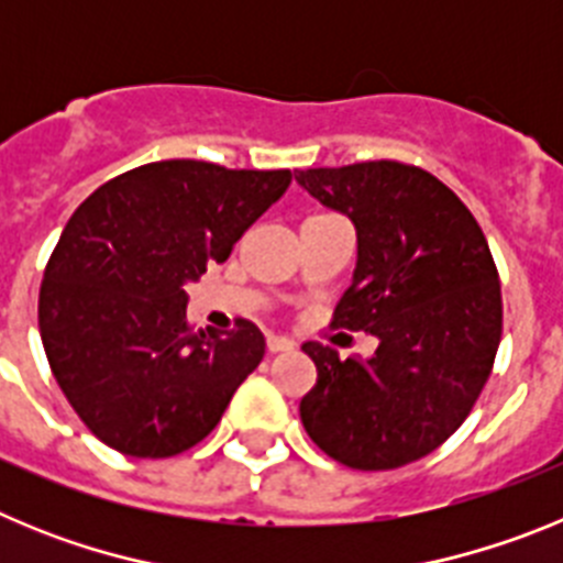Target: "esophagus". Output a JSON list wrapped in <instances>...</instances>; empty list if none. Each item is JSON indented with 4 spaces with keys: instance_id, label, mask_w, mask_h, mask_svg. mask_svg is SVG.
Returning <instances> with one entry per match:
<instances>
[{
    "instance_id": "34e87169",
    "label": "esophagus",
    "mask_w": 563,
    "mask_h": 563,
    "mask_svg": "<svg viewBox=\"0 0 563 563\" xmlns=\"http://www.w3.org/2000/svg\"><path fill=\"white\" fill-rule=\"evenodd\" d=\"M267 350H271V352L292 350V341L287 335H267Z\"/></svg>"
}]
</instances>
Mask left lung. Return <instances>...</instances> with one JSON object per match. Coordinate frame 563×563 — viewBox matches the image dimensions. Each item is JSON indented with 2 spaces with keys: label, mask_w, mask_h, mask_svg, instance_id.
Listing matches in <instances>:
<instances>
[{
  "label": "left lung",
  "mask_w": 563,
  "mask_h": 563,
  "mask_svg": "<svg viewBox=\"0 0 563 563\" xmlns=\"http://www.w3.org/2000/svg\"><path fill=\"white\" fill-rule=\"evenodd\" d=\"M296 180L357 231L355 276L332 327L380 341L366 361L301 346L318 369L301 422L346 467L409 465L460 429L494 369L501 287L487 239L465 202L417 166L369 161Z\"/></svg>",
  "instance_id": "8db88e82"
}]
</instances>
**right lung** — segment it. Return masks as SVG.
<instances>
[{
    "mask_svg": "<svg viewBox=\"0 0 563 563\" xmlns=\"http://www.w3.org/2000/svg\"><path fill=\"white\" fill-rule=\"evenodd\" d=\"M290 180L287 168L146 163L69 217L44 271L38 330L64 397L109 449L163 460L217 429L265 335L245 318L194 332L186 285L225 262Z\"/></svg>",
    "mask_w": 563,
    "mask_h": 563,
    "instance_id": "obj_1",
    "label": "right lung"
}]
</instances>
